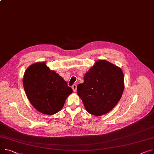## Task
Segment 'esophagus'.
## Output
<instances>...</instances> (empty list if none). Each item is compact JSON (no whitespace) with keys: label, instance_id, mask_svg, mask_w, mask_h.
I'll use <instances>...</instances> for the list:
<instances>
[{"label":"esophagus","instance_id":"obj_1","mask_svg":"<svg viewBox=\"0 0 154 154\" xmlns=\"http://www.w3.org/2000/svg\"><path fill=\"white\" fill-rule=\"evenodd\" d=\"M72 88L73 91L74 92H75L77 91V85L76 84H74L72 86Z\"/></svg>","mask_w":154,"mask_h":154}]
</instances>
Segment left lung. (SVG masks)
<instances>
[{
	"label": "left lung",
	"instance_id": "8db88e82",
	"mask_svg": "<svg viewBox=\"0 0 154 154\" xmlns=\"http://www.w3.org/2000/svg\"><path fill=\"white\" fill-rule=\"evenodd\" d=\"M125 88L121 68L105 60H99L77 86V93L91 115L101 116L113 108Z\"/></svg>",
	"mask_w": 154,
	"mask_h": 154
}]
</instances>
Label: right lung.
<instances>
[{"instance_id": "add662e5", "label": "right lung", "mask_w": 154, "mask_h": 154, "mask_svg": "<svg viewBox=\"0 0 154 154\" xmlns=\"http://www.w3.org/2000/svg\"><path fill=\"white\" fill-rule=\"evenodd\" d=\"M23 84L30 103L38 111L54 115L63 107L72 89L45 63L31 65L25 71Z\"/></svg>"}]
</instances>
